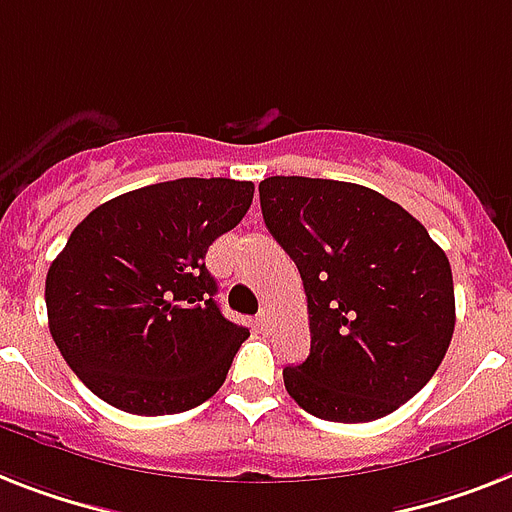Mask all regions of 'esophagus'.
<instances>
[{
  "instance_id": "esophagus-1",
  "label": "esophagus",
  "mask_w": 512,
  "mask_h": 512,
  "mask_svg": "<svg viewBox=\"0 0 512 512\" xmlns=\"http://www.w3.org/2000/svg\"><path fill=\"white\" fill-rule=\"evenodd\" d=\"M255 326H257V331H263V334H268L270 326H273V315H270V310H263V313L257 315Z\"/></svg>"
}]
</instances>
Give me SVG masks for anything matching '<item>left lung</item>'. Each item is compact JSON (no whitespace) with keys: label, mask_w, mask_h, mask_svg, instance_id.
Returning <instances> with one entry per match:
<instances>
[{"label":"left lung","mask_w":512,"mask_h":512,"mask_svg":"<svg viewBox=\"0 0 512 512\" xmlns=\"http://www.w3.org/2000/svg\"><path fill=\"white\" fill-rule=\"evenodd\" d=\"M260 207L307 294L310 355L284 368L286 392L323 421L394 413L429 384L452 342L444 249L405 207L347 181L270 176Z\"/></svg>","instance_id":"1"}]
</instances>
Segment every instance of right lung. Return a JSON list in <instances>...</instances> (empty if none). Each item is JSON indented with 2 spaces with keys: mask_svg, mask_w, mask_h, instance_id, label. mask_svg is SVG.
Returning a JSON list of instances; mask_svg holds the SVG:
<instances>
[{
  "mask_svg": "<svg viewBox=\"0 0 512 512\" xmlns=\"http://www.w3.org/2000/svg\"><path fill=\"white\" fill-rule=\"evenodd\" d=\"M252 194V181L176 178L120 194L73 228L47 273L49 331L99 400L173 415L223 386L249 328L220 313L205 255Z\"/></svg>",
  "mask_w": 512,
  "mask_h": 512,
  "instance_id": "1",
  "label": "right lung"
}]
</instances>
